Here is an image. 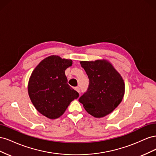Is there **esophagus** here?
I'll use <instances>...</instances> for the list:
<instances>
[{
    "mask_svg": "<svg viewBox=\"0 0 156 156\" xmlns=\"http://www.w3.org/2000/svg\"><path fill=\"white\" fill-rule=\"evenodd\" d=\"M75 90L76 91H77L79 93H80V88L79 87H75Z\"/></svg>",
    "mask_w": 156,
    "mask_h": 156,
    "instance_id": "34e87169",
    "label": "esophagus"
}]
</instances>
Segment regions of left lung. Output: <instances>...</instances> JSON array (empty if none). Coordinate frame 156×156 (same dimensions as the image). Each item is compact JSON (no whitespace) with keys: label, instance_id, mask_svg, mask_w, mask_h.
Returning <instances> with one entry per match:
<instances>
[{"label":"left lung","instance_id":"1","mask_svg":"<svg viewBox=\"0 0 156 156\" xmlns=\"http://www.w3.org/2000/svg\"><path fill=\"white\" fill-rule=\"evenodd\" d=\"M80 63L88 75L89 84L79 101L88 114L96 118L105 116L114 111L123 99L124 80L106 60L81 61Z\"/></svg>","mask_w":156,"mask_h":156}]
</instances>
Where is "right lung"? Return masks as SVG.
Instances as JSON below:
<instances>
[{"label":"right lung","mask_w":156,"mask_h":156,"mask_svg":"<svg viewBox=\"0 0 156 156\" xmlns=\"http://www.w3.org/2000/svg\"><path fill=\"white\" fill-rule=\"evenodd\" d=\"M72 61L58 56L45 58L33 71L28 85L32 103L37 111L50 119L62 116L79 93L68 84L65 70Z\"/></svg>","instance_id":"1"}]
</instances>
